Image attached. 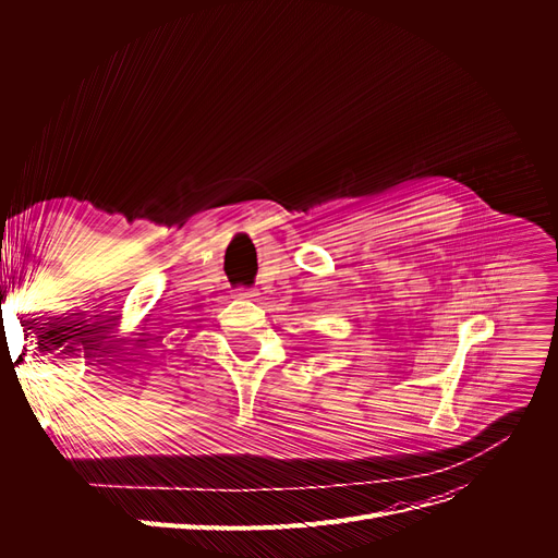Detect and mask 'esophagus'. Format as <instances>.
<instances>
[{"instance_id":"esophagus-1","label":"esophagus","mask_w":558,"mask_h":558,"mask_svg":"<svg viewBox=\"0 0 558 558\" xmlns=\"http://www.w3.org/2000/svg\"><path fill=\"white\" fill-rule=\"evenodd\" d=\"M238 296H240V299H255L257 291H255V289H248V287H240V289H238Z\"/></svg>"}]
</instances>
